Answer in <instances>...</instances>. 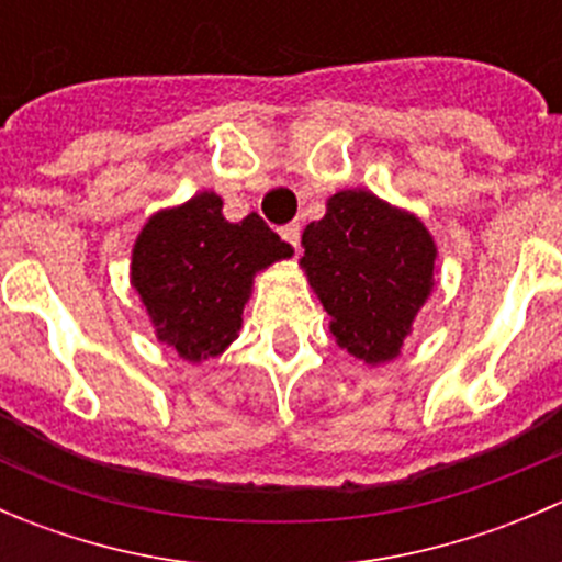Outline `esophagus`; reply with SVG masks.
<instances>
[{
	"label": "esophagus",
	"mask_w": 562,
	"mask_h": 562,
	"mask_svg": "<svg viewBox=\"0 0 562 562\" xmlns=\"http://www.w3.org/2000/svg\"><path fill=\"white\" fill-rule=\"evenodd\" d=\"M280 236H282V239L288 241V245L299 247V239H302V225H299V223H288V225H282V228H280Z\"/></svg>",
	"instance_id": "34e87169"
}]
</instances>
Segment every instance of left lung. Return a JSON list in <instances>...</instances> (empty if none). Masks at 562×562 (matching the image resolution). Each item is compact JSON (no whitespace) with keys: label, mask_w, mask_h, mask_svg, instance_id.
<instances>
[{"label":"left lung","mask_w":562,"mask_h":562,"mask_svg":"<svg viewBox=\"0 0 562 562\" xmlns=\"http://www.w3.org/2000/svg\"><path fill=\"white\" fill-rule=\"evenodd\" d=\"M302 247L334 342L370 367L394 361L435 288L438 245L422 217L370 190H339Z\"/></svg>","instance_id":"1"}]
</instances>
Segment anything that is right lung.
Returning <instances> with one entry per match:
<instances>
[{"mask_svg":"<svg viewBox=\"0 0 562 562\" xmlns=\"http://www.w3.org/2000/svg\"><path fill=\"white\" fill-rule=\"evenodd\" d=\"M291 255L258 214L228 223L223 198L203 190L146 220L130 255V285L155 337L179 359L203 364L239 337L255 274Z\"/></svg>","mask_w":562,"mask_h":562,"instance_id":"add662e5","label":"right lung"}]
</instances>
